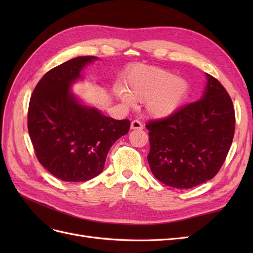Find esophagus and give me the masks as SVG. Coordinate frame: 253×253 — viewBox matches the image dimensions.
Masks as SVG:
<instances>
[{
    "label": "esophagus",
    "instance_id": "34e87169",
    "mask_svg": "<svg viewBox=\"0 0 253 253\" xmlns=\"http://www.w3.org/2000/svg\"><path fill=\"white\" fill-rule=\"evenodd\" d=\"M131 128L132 129H142L143 126L139 120H133L132 124H131Z\"/></svg>",
    "mask_w": 253,
    "mask_h": 253
}]
</instances>
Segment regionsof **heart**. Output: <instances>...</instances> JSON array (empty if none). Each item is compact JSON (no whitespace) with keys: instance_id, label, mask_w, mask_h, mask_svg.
<instances>
[{"instance_id":"obj_1","label":"heart","mask_w":253,"mask_h":253,"mask_svg":"<svg viewBox=\"0 0 253 253\" xmlns=\"http://www.w3.org/2000/svg\"><path fill=\"white\" fill-rule=\"evenodd\" d=\"M190 91L189 83L165 70L139 66L128 73L126 88L117 87L115 95L128 106L135 100L145 101V109L152 117L170 116L185 102Z\"/></svg>"}]
</instances>
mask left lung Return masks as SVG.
<instances>
[{"mask_svg": "<svg viewBox=\"0 0 253 253\" xmlns=\"http://www.w3.org/2000/svg\"><path fill=\"white\" fill-rule=\"evenodd\" d=\"M206 77L201 100L145 126L150 131L151 171L172 188H193L213 178L233 140L235 115L231 98L217 79L209 74Z\"/></svg>", "mask_w": 253, "mask_h": 253, "instance_id": "obj_1", "label": "left lung"}]
</instances>
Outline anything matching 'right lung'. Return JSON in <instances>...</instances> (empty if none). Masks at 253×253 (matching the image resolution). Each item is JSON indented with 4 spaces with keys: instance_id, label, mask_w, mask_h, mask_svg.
Here are the masks:
<instances>
[{
    "instance_id": "1",
    "label": "right lung",
    "mask_w": 253,
    "mask_h": 253,
    "mask_svg": "<svg viewBox=\"0 0 253 253\" xmlns=\"http://www.w3.org/2000/svg\"><path fill=\"white\" fill-rule=\"evenodd\" d=\"M95 60L77 57L53 67L30 97L27 126L36 156L64 181H85L100 174L111 147L131 125L83 104L72 91V84L83 78V67Z\"/></svg>"
}]
</instances>
